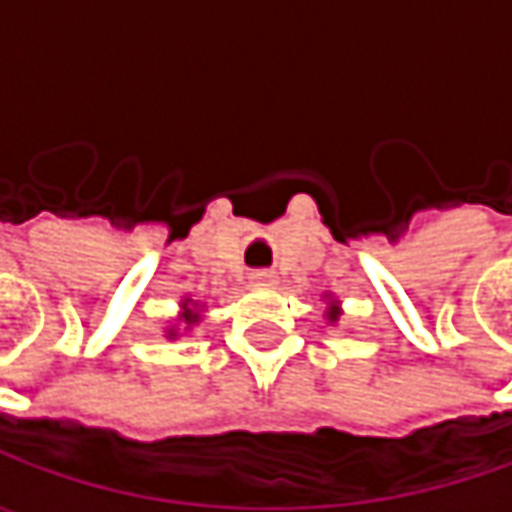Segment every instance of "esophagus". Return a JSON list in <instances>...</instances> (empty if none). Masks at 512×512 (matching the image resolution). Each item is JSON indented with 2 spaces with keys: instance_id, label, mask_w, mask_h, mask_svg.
I'll return each mask as SVG.
<instances>
[{
  "instance_id": "34e87169",
  "label": "esophagus",
  "mask_w": 512,
  "mask_h": 512,
  "mask_svg": "<svg viewBox=\"0 0 512 512\" xmlns=\"http://www.w3.org/2000/svg\"><path fill=\"white\" fill-rule=\"evenodd\" d=\"M250 285H253V287H273V285H276V273H273V270H256V273L250 276Z\"/></svg>"
}]
</instances>
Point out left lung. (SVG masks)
Here are the masks:
<instances>
[{
	"label": "left lung",
	"mask_w": 512,
	"mask_h": 512,
	"mask_svg": "<svg viewBox=\"0 0 512 512\" xmlns=\"http://www.w3.org/2000/svg\"><path fill=\"white\" fill-rule=\"evenodd\" d=\"M322 299H325V302H327V307H325L327 325H336V322L342 319V302H339V299H336L333 293H325Z\"/></svg>",
	"instance_id": "1"
}]
</instances>
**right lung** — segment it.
<instances>
[{
	"label": "right lung",
	"instance_id": "add662e5",
	"mask_svg": "<svg viewBox=\"0 0 512 512\" xmlns=\"http://www.w3.org/2000/svg\"><path fill=\"white\" fill-rule=\"evenodd\" d=\"M205 302H199V299H190V296H182V302H179V316H176V325H168L162 333H165V339H179L182 336V330L190 333L193 327L199 325L202 319H205ZM179 324H185V328H179Z\"/></svg>",
	"mask_w": 512,
	"mask_h": 512
}]
</instances>
